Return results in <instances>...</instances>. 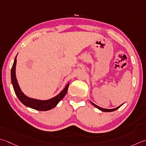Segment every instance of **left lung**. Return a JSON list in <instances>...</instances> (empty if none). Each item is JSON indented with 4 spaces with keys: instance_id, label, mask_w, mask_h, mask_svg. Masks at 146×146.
<instances>
[{
    "instance_id": "1",
    "label": "left lung",
    "mask_w": 146,
    "mask_h": 146,
    "mask_svg": "<svg viewBox=\"0 0 146 146\" xmlns=\"http://www.w3.org/2000/svg\"><path fill=\"white\" fill-rule=\"evenodd\" d=\"M91 103H92L94 106H95L96 108H98V109H99V110H100L101 111H104V112H111V111H115V110H118L119 108H120L121 107V106H122V104L121 105V106H118V107H117L116 108H115V109H111V110H108V109H104V108H101V107H99V106H97V105H96L95 104H94L93 102H91Z\"/></svg>"
}]
</instances>
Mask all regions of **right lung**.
Wrapping results in <instances>:
<instances>
[{
    "label": "right lung",
    "instance_id": "1",
    "mask_svg": "<svg viewBox=\"0 0 146 146\" xmlns=\"http://www.w3.org/2000/svg\"><path fill=\"white\" fill-rule=\"evenodd\" d=\"M16 56L14 59V63L11 68V82H12L13 86L14 88V92L16 94L19 100L23 104L25 105L26 106L32 108V109L38 110V111H48L52 109L59 102L61 101L62 98L65 96L67 93V91L69 87L68 84L64 89L62 92L59 94L58 96L54 97V98L46 101H40V100H37L35 99H31L26 96L25 94L21 92V89L19 87L16 78Z\"/></svg>",
    "mask_w": 146,
    "mask_h": 146
}]
</instances>
